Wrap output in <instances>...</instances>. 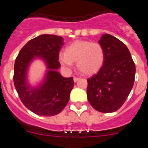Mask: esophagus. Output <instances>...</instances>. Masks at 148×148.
Here are the masks:
<instances>
[{"label":"esophagus","mask_w":148,"mask_h":148,"mask_svg":"<svg viewBox=\"0 0 148 148\" xmlns=\"http://www.w3.org/2000/svg\"><path fill=\"white\" fill-rule=\"evenodd\" d=\"M79 79H80V78H77V77H74V78H73V81H74V82H77Z\"/></svg>","instance_id":"1"}]
</instances>
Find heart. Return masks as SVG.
Segmentation results:
<instances>
[{"label":"heart","mask_w":148,"mask_h":148,"mask_svg":"<svg viewBox=\"0 0 148 148\" xmlns=\"http://www.w3.org/2000/svg\"><path fill=\"white\" fill-rule=\"evenodd\" d=\"M62 66L71 69L76 62L78 70L85 75H92L100 70L104 61V51L99 43L77 40L67 45L64 53L58 55Z\"/></svg>","instance_id":"obj_1"}]
</instances>
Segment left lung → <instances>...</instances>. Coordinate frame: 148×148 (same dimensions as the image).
Returning <instances> with one entry per match:
<instances>
[{"instance_id": "1", "label": "left lung", "mask_w": 148, "mask_h": 148, "mask_svg": "<svg viewBox=\"0 0 148 148\" xmlns=\"http://www.w3.org/2000/svg\"><path fill=\"white\" fill-rule=\"evenodd\" d=\"M99 44L104 49V61L87 79V99L96 110L113 113L123 105L133 88L136 66L127 46L116 37L104 34Z\"/></svg>"}]
</instances>
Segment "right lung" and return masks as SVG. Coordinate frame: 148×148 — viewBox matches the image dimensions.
I'll list each match as a JSON object with an SVG mask.
<instances>
[{
	"instance_id": "obj_1",
	"label": "right lung",
	"mask_w": 148,
	"mask_h": 148,
	"mask_svg": "<svg viewBox=\"0 0 148 148\" xmlns=\"http://www.w3.org/2000/svg\"><path fill=\"white\" fill-rule=\"evenodd\" d=\"M64 38L56 35H40L30 40L21 49L14 67V84L22 103L35 114L53 116L62 111L70 99L74 86L73 78H65L58 71L61 66L58 54ZM46 66L42 79L31 85L28 70L35 60Z\"/></svg>"
}]
</instances>
